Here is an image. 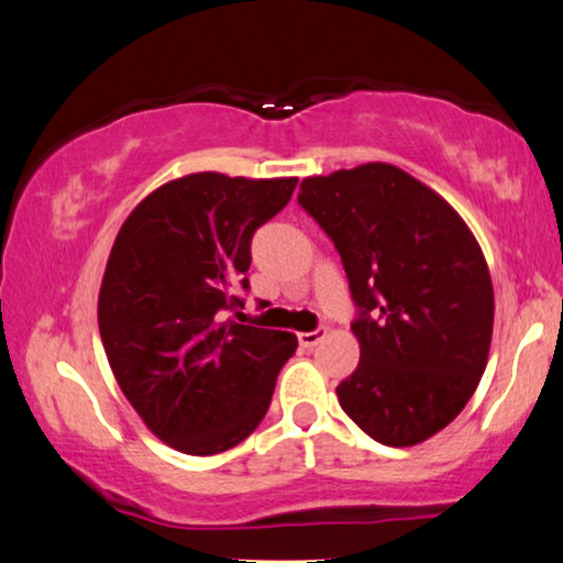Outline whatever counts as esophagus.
<instances>
[{"instance_id":"esophagus-1","label":"esophagus","mask_w":563,"mask_h":563,"mask_svg":"<svg viewBox=\"0 0 563 563\" xmlns=\"http://www.w3.org/2000/svg\"><path fill=\"white\" fill-rule=\"evenodd\" d=\"M324 335H328V330H324V328L311 330V333H299V343H301V349H314L317 343H320Z\"/></svg>"}]
</instances>
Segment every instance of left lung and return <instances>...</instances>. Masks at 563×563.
Instances as JSON below:
<instances>
[{"label":"left lung","mask_w":563,"mask_h":563,"mask_svg":"<svg viewBox=\"0 0 563 563\" xmlns=\"http://www.w3.org/2000/svg\"><path fill=\"white\" fill-rule=\"evenodd\" d=\"M299 205L335 243L358 309L362 356L338 404L377 443H422L485 372L496 303L483 249L449 201L385 162L307 178Z\"/></svg>","instance_id":"obj_1"}]
</instances>
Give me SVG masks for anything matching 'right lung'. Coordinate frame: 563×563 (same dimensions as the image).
Returning a JSON list of instances; mask_svg holds the SVG:
<instances>
[{
  "mask_svg": "<svg viewBox=\"0 0 563 563\" xmlns=\"http://www.w3.org/2000/svg\"><path fill=\"white\" fill-rule=\"evenodd\" d=\"M299 178L194 173L128 214L99 290V333L114 380L175 451L212 456L267 415L296 335L225 320L249 290L252 235Z\"/></svg>",
  "mask_w": 563,
  "mask_h": 563,
  "instance_id": "add662e5",
  "label": "right lung"
}]
</instances>
